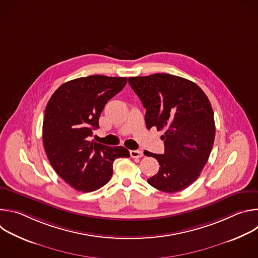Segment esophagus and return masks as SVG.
<instances>
[{
    "label": "esophagus",
    "mask_w": 258,
    "mask_h": 258,
    "mask_svg": "<svg viewBox=\"0 0 258 258\" xmlns=\"http://www.w3.org/2000/svg\"><path fill=\"white\" fill-rule=\"evenodd\" d=\"M130 154H131V157H133V158H141L143 156V151H141V150H131Z\"/></svg>",
    "instance_id": "esophagus-1"
}]
</instances>
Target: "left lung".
<instances>
[{
  "label": "left lung",
  "instance_id": "obj_1",
  "mask_svg": "<svg viewBox=\"0 0 258 258\" xmlns=\"http://www.w3.org/2000/svg\"><path fill=\"white\" fill-rule=\"evenodd\" d=\"M128 83L146 108L147 128L164 131V153L144 152L160 165L148 182L166 193L186 189L200 175L214 142L213 110L207 96L195 83L167 73L130 78Z\"/></svg>",
  "mask_w": 258,
  "mask_h": 258
}]
</instances>
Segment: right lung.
Returning <instances> with one entry per match:
<instances>
[{"instance_id": "1", "label": "right lung", "mask_w": 258, "mask_h": 258, "mask_svg": "<svg viewBox=\"0 0 258 258\" xmlns=\"http://www.w3.org/2000/svg\"><path fill=\"white\" fill-rule=\"evenodd\" d=\"M126 78L91 76L69 81L50 98L43 122V141L49 161L62 179L78 191L93 192L105 186L113 161L130 157L122 146L89 141L99 127L105 104L126 85Z\"/></svg>"}]
</instances>
